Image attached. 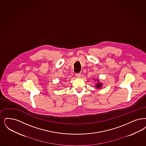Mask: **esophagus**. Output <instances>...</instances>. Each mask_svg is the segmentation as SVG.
Listing matches in <instances>:
<instances>
[{"mask_svg":"<svg viewBox=\"0 0 146 146\" xmlns=\"http://www.w3.org/2000/svg\"><path fill=\"white\" fill-rule=\"evenodd\" d=\"M80 76H81V74H80V73H76V76L78 78H80Z\"/></svg>","mask_w":146,"mask_h":146,"instance_id":"34e87169","label":"esophagus"}]
</instances>
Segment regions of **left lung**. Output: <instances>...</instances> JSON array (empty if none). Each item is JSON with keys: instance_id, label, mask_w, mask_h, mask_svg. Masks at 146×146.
I'll return each instance as SVG.
<instances>
[{"instance_id": "obj_1", "label": "left lung", "mask_w": 146, "mask_h": 146, "mask_svg": "<svg viewBox=\"0 0 146 146\" xmlns=\"http://www.w3.org/2000/svg\"><path fill=\"white\" fill-rule=\"evenodd\" d=\"M97 82H98V83L97 84V85L95 86V87L97 88H102V84L101 83V82H99V81L98 80H97Z\"/></svg>"}]
</instances>
